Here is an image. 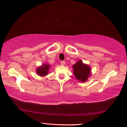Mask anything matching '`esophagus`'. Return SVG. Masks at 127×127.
Returning a JSON list of instances; mask_svg holds the SVG:
<instances>
[{
	"label": "esophagus",
	"mask_w": 127,
	"mask_h": 127,
	"mask_svg": "<svg viewBox=\"0 0 127 127\" xmlns=\"http://www.w3.org/2000/svg\"><path fill=\"white\" fill-rule=\"evenodd\" d=\"M65 61H62L61 63H60V64H61V65H64V64H65Z\"/></svg>",
	"instance_id": "obj_1"
}]
</instances>
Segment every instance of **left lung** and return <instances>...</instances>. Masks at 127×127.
I'll use <instances>...</instances> for the list:
<instances>
[{
  "label": "left lung",
  "instance_id": "1",
  "mask_svg": "<svg viewBox=\"0 0 127 127\" xmlns=\"http://www.w3.org/2000/svg\"><path fill=\"white\" fill-rule=\"evenodd\" d=\"M72 67L75 77L80 82H86L91 76V67L87 64L83 63L81 60L76 62Z\"/></svg>",
  "mask_w": 127,
  "mask_h": 127
}]
</instances>
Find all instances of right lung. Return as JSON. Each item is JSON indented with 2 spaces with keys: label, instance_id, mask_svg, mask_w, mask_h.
<instances>
[{
  "label": "right lung",
  "instance_id": "1",
  "mask_svg": "<svg viewBox=\"0 0 127 127\" xmlns=\"http://www.w3.org/2000/svg\"><path fill=\"white\" fill-rule=\"evenodd\" d=\"M50 65L47 64H43L41 67H39L36 69L37 74L40 76H44L48 75Z\"/></svg>",
  "mask_w": 127,
  "mask_h": 127
}]
</instances>
